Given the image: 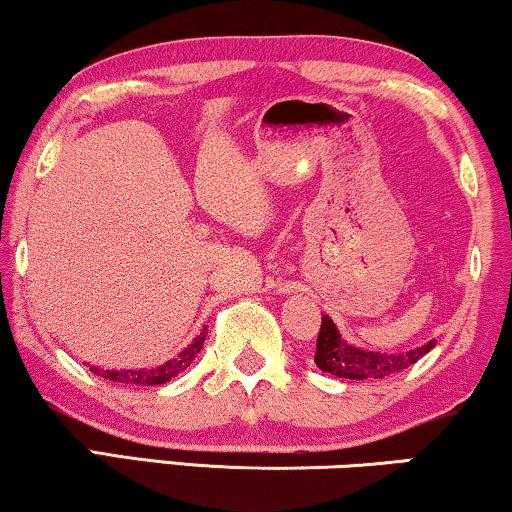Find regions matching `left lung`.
Instances as JSON below:
<instances>
[{
	"label": "left lung",
	"instance_id": "1",
	"mask_svg": "<svg viewBox=\"0 0 512 512\" xmlns=\"http://www.w3.org/2000/svg\"><path fill=\"white\" fill-rule=\"evenodd\" d=\"M436 347V340L426 342V345L410 349L405 354H380V352H366V349L347 345L340 338L338 328L331 321V317L321 319L319 338H317V354H314V363L324 370V373L347 377V380H384V377L401 373V370L410 368L417 363L426 352Z\"/></svg>",
	"mask_w": 512,
	"mask_h": 512
}]
</instances>
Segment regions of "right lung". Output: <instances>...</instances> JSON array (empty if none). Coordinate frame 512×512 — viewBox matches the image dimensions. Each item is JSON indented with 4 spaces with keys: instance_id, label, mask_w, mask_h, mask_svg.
Instances as JSON below:
<instances>
[{
    "instance_id": "obj_1",
    "label": "right lung",
    "mask_w": 512,
    "mask_h": 512,
    "mask_svg": "<svg viewBox=\"0 0 512 512\" xmlns=\"http://www.w3.org/2000/svg\"><path fill=\"white\" fill-rule=\"evenodd\" d=\"M205 328H202L198 338H195L191 345H188L184 352L177 356V359L165 361L163 366L144 368V370H102L97 366H90V373L100 375V377H104V380L118 382V384H132V387H156V384H165V382H170L172 377L184 373V370L191 366L193 359L202 349V342H205V335H207Z\"/></svg>"
}]
</instances>
